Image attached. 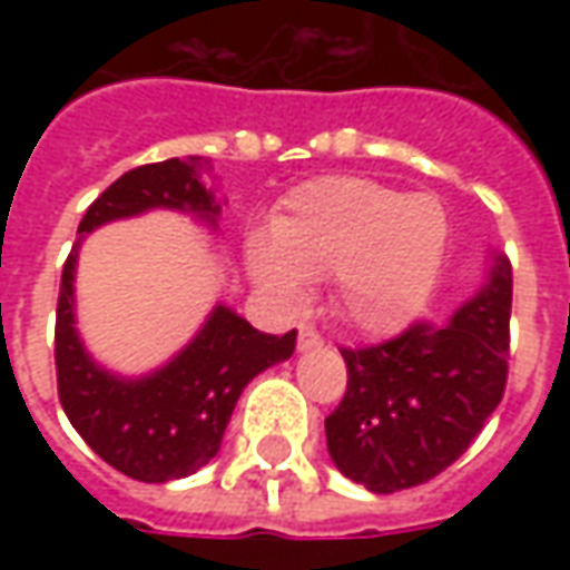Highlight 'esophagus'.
Masks as SVG:
<instances>
[{"label": "esophagus", "instance_id": "obj_1", "mask_svg": "<svg viewBox=\"0 0 570 570\" xmlns=\"http://www.w3.org/2000/svg\"><path fill=\"white\" fill-rule=\"evenodd\" d=\"M323 338L321 333L314 330V326H308V323H302L298 326V351H311V347H321Z\"/></svg>", "mask_w": 570, "mask_h": 570}]
</instances>
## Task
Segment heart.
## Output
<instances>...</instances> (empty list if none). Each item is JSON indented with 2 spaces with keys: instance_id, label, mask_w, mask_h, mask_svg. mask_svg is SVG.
<instances>
[{
  "instance_id": "b5f03b06",
  "label": "heart",
  "mask_w": 570,
  "mask_h": 570,
  "mask_svg": "<svg viewBox=\"0 0 570 570\" xmlns=\"http://www.w3.org/2000/svg\"><path fill=\"white\" fill-rule=\"evenodd\" d=\"M449 213L428 191L400 195L366 176H317L286 195L268 235L249 237L262 293L298 308L308 281L333 277L335 314L366 335H391L428 308L449 256Z\"/></svg>"
}]
</instances>
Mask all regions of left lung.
Segmentation results:
<instances>
[{"label": "left lung", "mask_w": 570, "mask_h": 570, "mask_svg": "<svg viewBox=\"0 0 570 570\" xmlns=\"http://www.w3.org/2000/svg\"><path fill=\"white\" fill-rule=\"evenodd\" d=\"M513 268L491 253L485 284L449 323H415L384 345L345 347L347 391L326 419L333 464L375 494L454 464L507 387Z\"/></svg>", "instance_id": "left-lung-1"}]
</instances>
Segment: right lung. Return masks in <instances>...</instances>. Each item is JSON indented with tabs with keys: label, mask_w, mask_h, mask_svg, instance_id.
I'll return each instance as SVG.
<instances>
[{
	"label": "right lung",
	"mask_w": 570,
	"mask_h": 570,
	"mask_svg": "<svg viewBox=\"0 0 570 570\" xmlns=\"http://www.w3.org/2000/svg\"><path fill=\"white\" fill-rule=\"evenodd\" d=\"M200 158H167L118 176L79 223V240L60 277L55 326L57 394L72 428L106 464L140 482L191 476L216 458L237 396L259 372L296 351V330H253L228 305H216L198 335L161 370L125 379L85 351L76 330V265L81 237L149 210L191 213L216 232L219 200L200 183Z\"/></svg>",
	"instance_id": "obj_1"
}]
</instances>
